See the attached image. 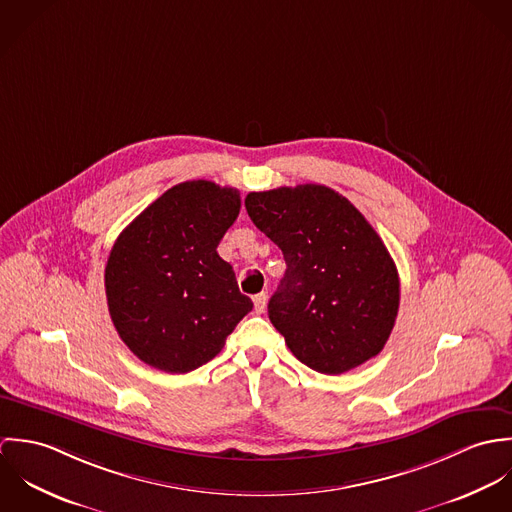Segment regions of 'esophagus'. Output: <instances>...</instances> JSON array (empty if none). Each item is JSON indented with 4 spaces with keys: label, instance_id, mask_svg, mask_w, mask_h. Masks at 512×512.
<instances>
[{
    "label": "esophagus",
    "instance_id": "34e87169",
    "mask_svg": "<svg viewBox=\"0 0 512 512\" xmlns=\"http://www.w3.org/2000/svg\"><path fill=\"white\" fill-rule=\"evenodd\" d=\"M266 301H268V293L262 292L254 295V309H256V313H264Z\"/></svg>",
    "mask_w": 512,
    "mask_h": 512
}]
</instances>
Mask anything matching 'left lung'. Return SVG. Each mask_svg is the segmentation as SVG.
<instances>
[{
  "mask_svg": "<svg viewBox=\"0 0 512 512\" xmlns=\"http://www.w3.org/2000/svg\"><path fill=\"white\" fill-rule=\"evenodd\" d=\"M244 205L288 266L268 315L293 355L323 374L376 357L398 315L400 280L357 207L315 183L248 193Z\"/></svg>",
  "mask_w": 512,
  "mask_h": 512,
  "instance_id": "8db88e82",
  "label": "left lung"
}]
</instances>
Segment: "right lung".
<instances>
[{
	"label": "right lung",
	"mask_w": 512,
	"mask_h": 512,
	"mask_svg": "<svg viewBox=\"0 0 512 512\" xmlns=\"http://www.w3.org/2000/svg\"><path fill=\"white\" fill-rule=\"evenodd\" d=\"M240 193L213 181L167 189L112 246L104 286L112 323L146 365L183 374L215 359L252 311L217 252Z\"/></svg>",
	"instance_id": "obj_1"
}]
</instances>
